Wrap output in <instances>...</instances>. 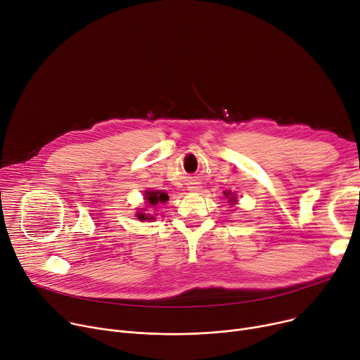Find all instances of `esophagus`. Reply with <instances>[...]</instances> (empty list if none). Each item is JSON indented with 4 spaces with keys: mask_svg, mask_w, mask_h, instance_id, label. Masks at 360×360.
<instances>
[{
    "mask_svg": "<svg viewBox=\"0 0 360 360\" xmlns=\"http://www.w3.org/2000/svg\"><path fill=\"white\" fill-rule=\"evenodd\" d=\"M191 190H195V191H198V190H199V187H191Z\"/></svg>",
    "mask_w": 360,
    "mask_h": 360,
    "instance_id": "34e87169",
    "label": "esophagus"
}]
</instances>
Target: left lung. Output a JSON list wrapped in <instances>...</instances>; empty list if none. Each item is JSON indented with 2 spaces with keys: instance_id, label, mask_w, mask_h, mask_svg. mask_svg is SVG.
Returning a JSON list of instances; mask_svg holds the SVG:
<instances>
[{
  "instance_id": "1",
  "label": "left lung",
  "mask_w": 360,
  "mask_h": 360,
  "mask_svg": "<svg viewBox=\"0 0 360 360\" xmlns=\"http://www.w3.org/2000/svg\"><path fill=\"white\" fill-rule=\"evenodd\" d=\"M225 198H226V199H229V202H232V203L235 202V196H233V195H231V193H226V191H225Z\"/></svg>"
}]
</instances>
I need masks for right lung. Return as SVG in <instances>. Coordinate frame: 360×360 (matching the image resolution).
<instances>
[{
    "instance_id": "1",
    "label": "right lung",
    "mask_w": 360,
    "mask_h": 360,
    "mask_svg": "<svg viewBox=\"0 0 360 360\" xmlns=\"http://www.w3.org/2000/svg\"><path fill=\"white\" fill-rule=\"evenodd\" d=\"M146 200H147V203L150 205V206H157L158 203H165L169 200V195L167 193H164V191H146ZM136 217L140 219V220H146V219H154L153 216L150 217V216H147L146 213H136Z\"/></svg>"
}]
</instances>
